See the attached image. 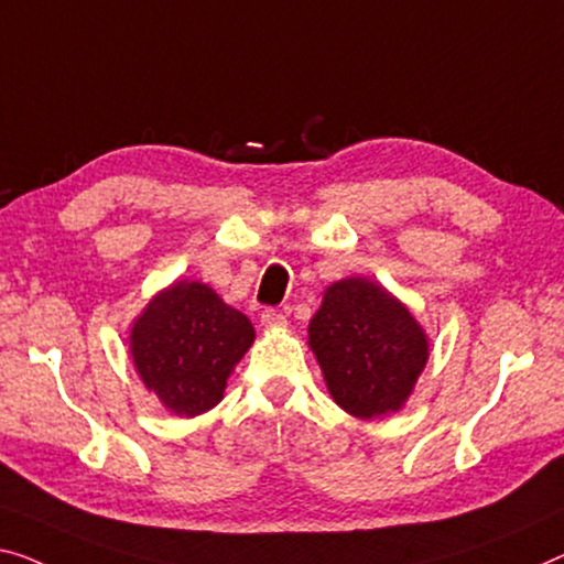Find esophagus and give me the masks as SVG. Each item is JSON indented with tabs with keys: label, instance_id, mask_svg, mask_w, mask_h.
I'll return each mask as SVG.
<instances>
[{
	"label": "esophagus",
	"instance_id": "34e87169",
	"mask_svg": "<svg viewBox=\"0 0 564 564\" xmlns=\"http://www.w3.org/2000/svg\"><path fill=\"white\" fill-rule=\"evenodd\" d=\"M260 324H263L265 329H281V326H285V314L279 308H265L263 314H260Z\"/></svg>",
	"mask_w": 564,
	"mask_h": 564
}]
</instances>
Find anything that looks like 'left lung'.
<instances>
[{
  "mask_svg": "<svg viewBox=\"0 0 564 564\" xmlns=\"http://www.w3.org/2000/svg\"><path fill=\"white\" fill-rule=\"evenodd\" d=\"M308 347L336 405L362 420L398 413L427 362V336L410 308L359 275L324 291Z\"/></svg>",
  "mask_w": 564,
  "mask_h": 564,
  "instance_id": "1",
  "label": "left lung"
}]
</instances>
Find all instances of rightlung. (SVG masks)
<instances>
[{"instance_id": "add662e5", "label": "right lung", "mask_w": 564, "mask_h": 564, "mask_svg": "<svg viewBox=\"0 0 564 564\" xmlns=\"http://www.w3.org/2000/svg\"><path fill=\"white\" fill-rule=\"evenodd\" d=\"M253 339L250 318L209 285L176 281L141 311L129 344L147 390L170 413L195 417L223 400L230 372Z\"/></svg>"}]
</instances>
